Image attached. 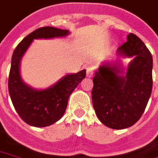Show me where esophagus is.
I'll list each match as a JSON object with an SVG mask.
<instances>
[{
  "instance_id": "esophagus-1",
  "label": "esophagus",
  "mask_w": 158,
  "mask_h": 158,
  "mask_svg": "<svg viewBox=\"0 0 158 158\" xmlns=\"http://www.w3.org/2000/svg\"><path fill=\"white\" fill-rule=\"evenodd\" d=\"M94 74V68L93 67H88L87 68V77L90 78Z\"/></svg>"
}]
</instances>
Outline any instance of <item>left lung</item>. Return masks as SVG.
Returning a JSON list of instances; mask_svg holds the SVG:
<instances>
[{
    "instance_id": "obj_1",
    "label": "left lung",
    "mask_w": 158,
    "mask_h": 158,
    "mask_svg": "<svg viewBox=\"0 0 158 158\" xmlns=\"http://www.w3.org/2000/svg\"><path fill=\"white\" fill-rule=\"evenodd\" d=\"M116 53L133 60L125 75L118 62L98 69L93 77L92 102L104 125L122 130L134 125L144 112L152 91L153 60L145 44L132 33Z\"/></svg>"
}]
</instances>
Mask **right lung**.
<instances>
[{"mask_svg": "<svg viewBox=\"0 0 158 158\" xmlns=\"http://www.w3.org/2000/svg\"><path fill=\"white\" fill-rule=\"evenodd\" d=\"M69 30L54 27H42L30 33L15 48L8 77V92L18 115L26 123L35 127H46L60 120L66 110L69 97L86 77V69L63 77L56 84L45 89H35L22 81L20 63L34 39L63 37Z\"/></svg>", "mask_w": 158, "mask_h": 158, "instance_id": "obj_1", "label": "right lung"}]
</instances>
